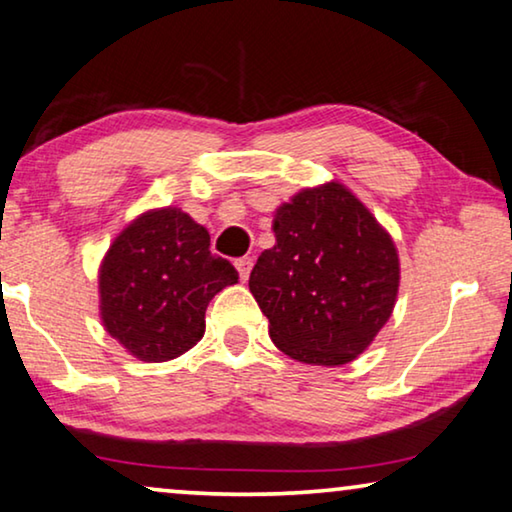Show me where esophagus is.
<instances>
[{
    "mask_svg": "<svg viewBox=\"0 0 512 512\" xmlns=\"http://www.w3.org/2000/svg\"><path fill=\"white\" fill-rule=\"evenodd\" d=\"M236 271H239L241 280H243V283H246L248 276H250V271H253V259H250V257L236 259Z\"/></svg>",
    "mask_w": 512,
    "mask_h": 512,
    "instance_id": "obj_1",
    "label": "esophagus"
}]
</instances>
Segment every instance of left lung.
I'll return each instance as SVG.
<instances>
[{"label": "left lung", "instance_id": "obj_1", "mask_svg": "<svg viewBox=\"0 0 512 512\" xmlns=\"http://www.w3.org/2000/svg\"><path fill=\"white\" fill-rule=\"evenodd\" d=\"M276 246L259 255L250 292L280 352L313 366L357 359L390 320L399 294L392 236L355 192L304 187L273 213Z\"/></svg>", "mask_w": 512, "mask_h": 512}]
</instances>
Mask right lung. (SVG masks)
<instances>
[{
	"mask_svg": "<svg viewBox=\"0 0 512 512\" xmlns=\"http://www.w3.org/2000/svg\"><path fill=\"white\" fill-rule=\"evenodd\" d=\"M208 248V229L176 206L150 208L115 236L99 264V315L129 355L169 362L201 341L208 301L239 283Z\"/></svg>",
	"mask_w": 512,
	"mask_h": 512,
	"instance_id": "right-lung-1",
	"label": "right lung"
}]
</instances>
